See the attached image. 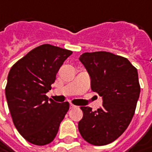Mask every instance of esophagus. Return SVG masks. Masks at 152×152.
Listing matches in <instances>:
<instances>
[{
  "mask_svg": "<svg viewBox=\"0 0 152 152\" xmlns=\"http://www.w3.org/2000/svg\"><path fill=\"white\" fill-rule=\"evenodd\" d=\"M69 107H70V109H72V108H74V107H75V105H74L73 104H69Z\"/></svg>",
  "mask_w": 152,
  "mask_h": 152,
  "instance_id": "34e87169",
  "label": "esophagus"
}]
</instances>
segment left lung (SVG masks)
Wrapping results in <instances>:
<instances>
[{
	"mask_svg": "<svg viewBox=\"0 0 152 152\" xmlns=\"http://www.w3.org/2000/svg\"><path fill=\"white\" fill-rule=\"evenodd\" d=\"M79 59L91 77L92 90L103 98L97 110L81 107L79 132L91 145H108L122 135L134 115L140 93L138 71L128 58L109 52L84 53Z\"/></svg>",
	"mask_w": 152,
	"mask_h": 152,
	"instance_id": "8db88e82",
	"label": "left lung"
}]
</instances>
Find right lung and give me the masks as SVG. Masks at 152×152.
<instances>
[{"label":"right lung","mask_w":152,"mask_h":152,"mask_svg":"<svg viewBox=\"0 0 152 152\" xmlns=\"http://www.w3.org/2000/svg\"><path fill=\"white\" fill-rule=\"evenodd\" d=\"M72 52L43 44L29 52L11 68L6 97L13 124L28 142L48 145L54 140L69 108L68 102L57 103L46 94Z\"/></svg>","instance_id":"add662e5"}]
</instances>
